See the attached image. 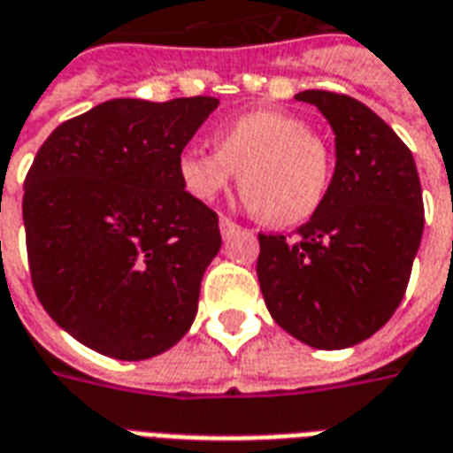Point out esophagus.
<instances>
[{
	"mask_svg": "<svg viewBox=\"0 0 453 453\" xmlns=\"http://www.w3.org/2000/svg\"><path fill=\"white\" fill-rule=\"evenodd\" d=\"M236 229H239V224L231 222L229 217H222V219H219V231H222L224 239H226V236H231V234H234Z\"/></svg>",
	"mask_w": 453,
	"mask_h": 453,
	"instance_id": "obj_1",
	"label": "esophagus"
}]
</instances>
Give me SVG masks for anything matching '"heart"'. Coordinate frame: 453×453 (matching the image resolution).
<instances>
[{
	"label": "heart",
	"mask_w": 453,
	"mask_h": 453,
	"mask_svg": "<svg viewBox=\"0 0 453 453\" xmlns=\"http://www.w3.org/2000/svg\"><path fill=\"white\" fill-rule=\"evenodd\" d=\"M246 203L275 226L309 219L331 180L328 144L295 115L253 111L217 132V150L188 147L178 176L188 193L210 203L236 180Z\"/></svg>",
	"instance_id": "heart-1"
}]
</instances>
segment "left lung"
Instances as JSON below:
<instances>
[{
  "label": "left lung",
  "instance_id": "8db88e82",
  "mask_svg": "<svg viewBox=\"0 0 453 453\" xmlns=\"http://www.w3.org/2000/svg\"><path fill=\"white\" fill-rule=\"evenodd\" d=\"M335 132V171L295 239L258 234V282L280 328L319 349L372 338L398 309L425 226L411 150L345 94L302 91Z\"/></svg>",
  "mask_w": 453,
  "mask_h": 453
}]
</instances>
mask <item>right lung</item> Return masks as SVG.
<instances>
[{"label": "right lung", "instance_id": "right-lung-1", "mask_svg": "<svg viewBox=\"0 0 453 453\" xmlns=\"http://www.w3.org/2000/svg\"><path fill=\"white\" fill-rule=\"evenodd\" d=\"M217 105L113 98L62 122L33 158L23 186L33 287L81 345L140 362L193 326L222 236L180 183L178 157Z\"/></svg>", "mask_w": 453, "mask_h": 453}]
</instances>
